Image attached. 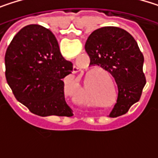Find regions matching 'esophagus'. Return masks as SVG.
<instances>
[{
  "mask_svg": "<svg viewBox=\"0 0 158 158\" xmlns=\"http://www.w3.org/2000/svg\"><path fill=\"white\" fill-rule=\"evenodd\" d=\"M99 123H101V122H99ZM90 124H97V122H95V123L93 122V123H90Z\"/></svg>",
  "mask_w": 158,
  "mask_h": 158,
  "instance_id": "obj_1",
  "label": "esophagus"
}]
</instances>
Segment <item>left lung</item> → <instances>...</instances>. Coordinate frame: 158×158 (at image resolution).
Masks as SVG:
<instances>
[{
    "mask_svg": "<svg viewBox=\"0 0 158 158\" xmlns=\"http://www.w3.org/2000/svg\"><path fill=\"white\" fill-rule=\"evenodd\" d=\"M85 50L90 58L89 65L108 71L117 84V103L110 117L125 114L140 100L146 83L143 72V56L137 42L125 30L107 26L90 34Z\"/></svg>",
    "mask_w": 158,
    "mask_h": 158,
    "instance_id": "8db88e82",
    "label": "left lung"
}]
</instances>
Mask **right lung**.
I'll return each mask as SVG.
<instances>
[{
  "instance_id": "add662e5",
  "label": "right lung",
  "mask_w": 158,
  "mask_h": 158,
  "mask_svg": "<svg viewBox=\"0 0 158 158\" xmlns=\"http://www.w3.org/2000/svg\"><path fill=\"white\" fill-rule=\"evenodd\" d=\"M5 77L16 100L38 116L73 115L64 93V78L73 71L54 34L39 24L22 28L5 53Z\"/></svg>"
}]
</instances>
